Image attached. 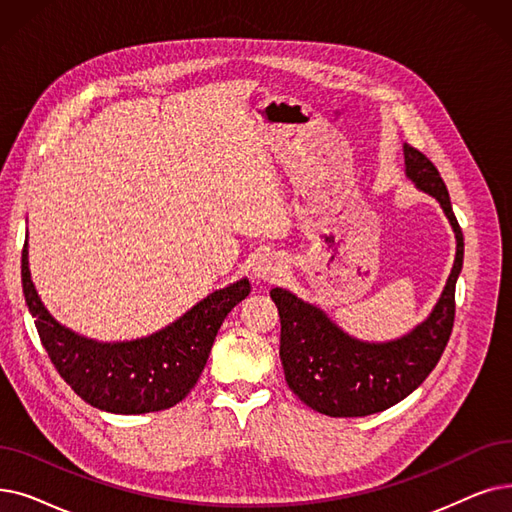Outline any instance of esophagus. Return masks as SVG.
I'll list each match as a JSON object with an SVG mask.
<instances>
[{"instance_id": "34e87169", "label": "esophagus", "mask_w": 512, "mask_h": 512, "mask_svg": "<svg viewBox=\"0 0 512 512\" xmlns=\"http://www.w3.org/2000/svg\"><path fill=\"white\" fill-rule=\"evenodd\" d=\"M284 274V265L276 255H261L253 263V278L263 284H272Z\"/></svg>"}]
</instances>
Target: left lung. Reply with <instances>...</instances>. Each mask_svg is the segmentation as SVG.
Instances as JSON below:
<instances>
[{"mask_svg": "<svg viewBox=\"0 0 512 512\" xmlns=\"http://www.w3.org/2000/svg\"><path fill=\"white\" fill-rule=\"evenodd\" d=\"M404 159L406 175L416 188L437 198L456 234L454 268L425 322L402 339L366 343L349 337L320 307L284 288L270 291L280 316L284 379L305 406L326 416H368L402 402L437 366L452 335L454 293L464 257L462 230L437 167L410 144H404Z\"/></svg>", "mask_w": 512, "mask_h": 512, "instance_id": "obj_1", "label": "left lung"}]
</instances>
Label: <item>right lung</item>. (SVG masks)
Returning a JSON list of instances; mask_svg holds the SVG:
<instances>
[{"label":"right lung","mask_w":512,"mask_h":512,"mask_svg":"<svg viewBox=\"0 0 512 512\" xmlns=\"http://www.w3.org/2000/svg\"><path fill=\"white\" fill-rule=\"evenodd\" d=\"M20 268L22 293L54 368L83 402L113 414H146L180 404L201 376L221 322L251 293L249 280L242 278L150 337L98 343L58 324L43 307L29 272L27 242Z\"/></svg>","instance_id":"add662e5"}]
</instances>
